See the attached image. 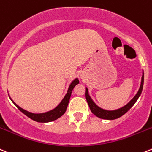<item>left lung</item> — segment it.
I'll use <instances>...</instances> for the list:
<instances>
[{
	"label": "left lung",
	"mask_w": 152,
	"mask_h": 152,
	"mask_svg": "<svg viewBox=\"0 0 152 152\" xmlns=\"http://www.w3.org/2000/svg\"><path fill=\"white\" fill-rule=\"evenodd\" d=\"M143 82H144V73H142V81H141V85L139 91H138L137 94L135 95V96L126 105H125L124 107H121L120 109H117L115 110H103V109L99 107L94 102L92 101V99H91V97L88 95V89L86 88V91H85V97H86V100L88 102V104L89 105L90 109H91V112H92L94 114H95L97 117H99L101 119H104V120H115V119L119 118V117H122L123 115H124L125 113L132 107V106L134 104V103L136 102V101L137 100V99L139 98V96H140L141 93L142 91V87H143Z\"/></svg>",
	"instance_id": "obj_1"
}]
</instances>
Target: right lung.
I'll list each match as a JSON object with an SVG mask.
<instances>
[{"instance_id":"add662e5","label":"right lung","mask_w":152,"mask_h":152,"mask_svg":"<svg viewBox=\"0 0 152 152\" xmlns=\"http://www.w3.org/2000/svg\"><path fill=\"white\" fill-rule=\"evenodd\" d=\"M79 81L78 80V79H76L74 81H73V82L70 84V87H69V89L68 91H67V94H66L64 98L62 99V101L61 102V103H60L56 108H54L53 110L47 112V113H39V114L29 113V112L20 108V107H19V106H18L15 102L13 103L15 104L16 107H17L22 113H24L25 115L27 116L28 117L32 119L34 121L39 122V123H48V122L53 121V120H56L58 118H59V117H61V116L65 113L66 109H67V105H68V102L69 100H70V96H71L72 91H73V89L74 88V87L76 86L77 84H79Z\"/></svg>"}]
</instances>
